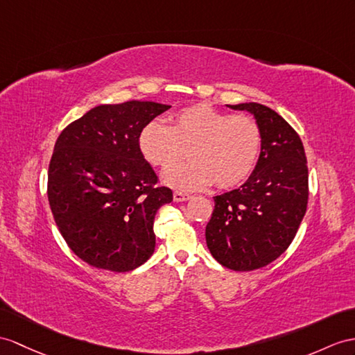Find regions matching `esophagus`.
<instances>
[{
  "label": "esophagus",
  "instance_id": "34e87169",
  "mask_svg": "<svg viewBox=\"0 0 355 355\" xmlns=\"http://www.w3.org/2000/svg\"><path fill=\"white\" fill-rule=\"evenodd\" d=\"M173 198H175V202H185V200H189L191 196H189L188 193H184V191H175Z\"/></svg>",
  "mask_w": 355,
  "mask_h": 355
}]
</instances>
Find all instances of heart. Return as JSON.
I'll return each mask as SVG.
<instances>
[{
    "label": "heart",
    "instance_id": "1",
    "mask_svg": "<svg viewBox=\"0 0 355 355\" xmlns=\"http://www.w3.org/2000/svg\"><path fill=\"white\" fill-rule=\"evenodd\" d=\"M138 146L152 166L168 168L189 150L191 162L167 170L168 187L194 191L212 182L227 189L252 175L262 149V129L252 116L229 114L207 105L180 110L170 125L150 122L143 128Z\"/></svg>",
    "mask_w": 355,
    "mask_h": 355
}]
</instances>
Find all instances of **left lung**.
<instances>
[{"mask_svg":"<svg viewBox=\"0 0 355 355\" xmlns=\"http://www.w3.org/2000/svg\"><path fill=\"white\" fill-rule=\"evenodd\" d=\"M252 112L262 149L247 182L215 196L206 244L223 266L253 271L275 261L295 238L309 200L304 146L286 120L262 103L229 105Z\"/></svg>","mask_w":355,"mask_h":355,"instance_id":"obj_1","label":"left lung"}]
</instances>
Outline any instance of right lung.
I'll use <instances>...</instances> for the list:
<instances>
[{
	"label": "right lung",
	"instance_id": "add662e5",
	"mask_svg": "<svg viewBox=\"0 0 355 355\" xmlns=\"http://www.w3.org/2000/svg\"><path fill=\"white\" fill-rule=\"evenodd\" d=\"M170 105L128 101L85 112L58 135L48 200L66 244L84 262L132 271L155 250L153 220L171 189L144 159L138 138Z\"/></svg>",
	"mask_w": 355,
	"mask_h": 355
}]
</instances>
